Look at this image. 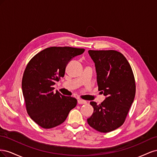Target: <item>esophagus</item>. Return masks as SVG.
Here are the masks:
<instances>
[{
  "label": "esophagus",
  "instance_id": "1",
  "mask_svg": "<svg viewBox=\"0 0 157 157\" xmlns=\"http://www.w3.org/2000/svg\"><path fill=\"white\" fill-rule=\"evenodd\" d=\"M87 102L86 101L83 100V99H78V104H86Z\"/></svg>",
  "mask_w": 157,
  "mask_h": 157
}]
</instances>
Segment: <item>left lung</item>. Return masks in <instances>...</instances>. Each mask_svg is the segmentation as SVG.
Listing matches in <instances>:
<instances>
[{
    "label": "left lung",
    "instance_id": "left-lung-1",
    "mask_svg": "<svg viewBox=\"0 0 157 157\" xmlns=\"http://www.w3.org/2000/svg\"><path fill=\"white\" fill-rule=\"evenodd\" d=\"M95 63L98 90L106 98L101 104L91 101L92 115L88 124L98 132L107 133L124 122L136 95V82L130 63L115 50H89Z\"/></svg>",
    "mask_w": 157,
    "mask_h": 157
}]
</instances>
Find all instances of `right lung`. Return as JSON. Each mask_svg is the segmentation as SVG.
Segmentation results:
<instances>
[{
  "label": "right lung",
  "instance_id": "obj_1",
  "mask_svg": "<svg viewBox=\"0 0 157 157\" xmlns=\"http://www.w3.org/2000/svg\"><path fill=\"white\" fill-rule=\"evenodd\" d=\"M83 48L50 47L36 54L28 63L22 78V92L31 119L45 129L58 126L77 105L75 98L54 92L56 81L64 77L66 66Z\"/></svg>",
  "mask_w": 157,
  "mask_h": 157
}]
</instances>
